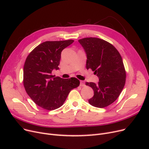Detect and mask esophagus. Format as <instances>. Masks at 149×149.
Here are the masks:
<instances>
[{
	"instance_id": "esophagus-1",
	"label": "esophagus",
	"mask_w": 149,
	"mask_h": 149,
	"mask_svg": "<svg viewBox=\"0 0 149 149\" xmlns=\"http://www.w3.org/2000/svg\"><path fill=\"white\" fill-rule=\"evenodd\" d=\"M80 86H81V87L85 86V84H84V83L83 81H80Z\"/></svg>"
}]
</instances>
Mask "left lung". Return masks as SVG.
Listing matches in <instances>:
<instances>
[{
	"mask_svg": "<svg viewBox=\"0 0 149 149\" xmlns=\"http://www.w3.org/2000/svg\"><path fill=\"white\" fill-rule=\"evenodd\" d=\"M78 42L86 53V68H91L100 78L97 84L86 83L94 91L89 103L96 107H106L118 99L125 85L126 72L123 59L118 49L102 39L88 37Z\"/></svg>",
	"mask_w": 149,
	"mask_h": 149,
	"instance_id": "8db88e82",
	"label": "left lung"
}]
</instances>
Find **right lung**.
<instances>
[{"label":"right lung","mask_w":149,"mask_h":149,"mask_svg":"<svg viewBox=\"0 0 149 149\" xmlns=\"http://www.w3.org/2000/svg\"><path fill=\"white\" fill-rule=\"evenodd\" d=\"M73 42L68 40L43 42L26 58L23 79L25 89L36 104L44 109L59 108L71 90L79 86L80 82L77 78L63 79L52 74L54 69H59L63 49Z\"/></svg>","instance_id":"add662e5"}]
</instances>
